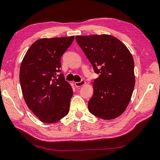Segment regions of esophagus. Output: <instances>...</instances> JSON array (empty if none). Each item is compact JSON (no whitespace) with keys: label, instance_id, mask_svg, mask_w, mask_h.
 Here are the masks:
<instances>
[{"label":"esophagus","instance_id":"1","mask_svg":"<svg viewBox=\"0 0 160 160\" xmlns=\"http://www.w3.org/2000/svg\"><path fill=\"white\" fill-rule=\"evenodd\" d=\"M74 84L76 87H82V86H84L86 84V82L84 80H82L80 82H75Z\"/></svg>","mask_w":160,"mask_h":160}]
</instances>
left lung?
Instances as JSON below:
<instances>
[{"mask_svg":"<svg viewBox=\"0 0 160 160\" xmlns=\"http://www.w3.org/2000/svg\"><path fill=\"white\" fill-rule=\"evenodd\" d=\"M78 44L99 77L88 108L92 115L113 120L124 112L135 84L134 59L121 41L109 34L76 36Z\"/></svg>","mask_w":160,"mask_h":160,"instance_id":"8db88e82","label":"left lung"}]
</instances>
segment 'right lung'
<instances>
[{"label": "right lung", "mask_w": 160, "mask_h": 160, "mask_svg": "<svg viewBox=\"0 0 160 160\" xmlns=\"http://www.w3.org/2000/svg\"><path fill=\"white\" fill-rule=\"evenodd\" d=\"M74 36L40 38L24 55L19 70L22 95L27 106L44 123H55L69 112L72 86L61 70V57Z\"/></svg>", "instance_id": "add662e5"}]
</instances>
